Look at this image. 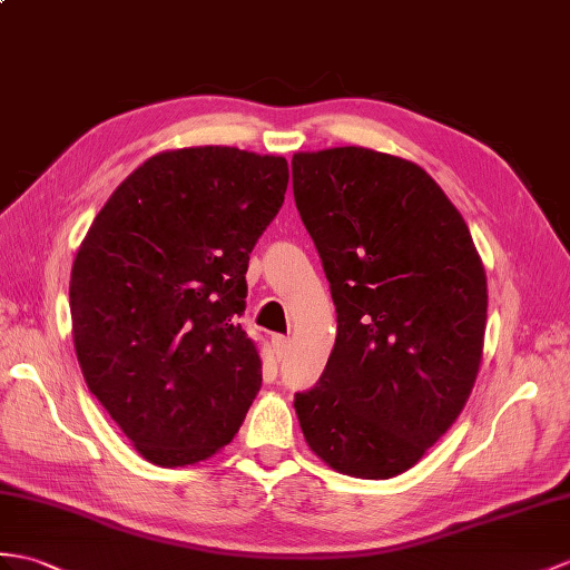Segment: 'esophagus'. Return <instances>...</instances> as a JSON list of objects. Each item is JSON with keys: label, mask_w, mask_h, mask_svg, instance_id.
Masks as SVG:
<instances>
[{"label": "esophagus", "mask_w": 570, "mask_h": 570, "mask_svg": "<svg viewBox=\"0 0 570 570\" xmlns=\"http://www.w3.org/2000/svg\"><path fill=\"white\" fill-rule=\"evenodd\" d=\"M272 347H274V352H276V356H282L286 354V350H288V337H284V335H274L272 337Z\"/></svg>", "instance_id": "1"}]
</instances>
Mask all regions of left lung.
Returning a JSON list of instances; mask_svg holds the SVG:
<instances>
[{"instance_id": "8db88e82", "label": "left lung", "mask_w": 570, "mask_h": 570, "mask_svg": "<svg viewBox=\"0 0 570 570\" xmlns=\"http://www.w3.org/2000/svg\"><path fill=\"white\" fill-rule=\"evenodd\" d=\"M294 198L337 311L323 376L296 393L308 446L354 479L415 466L481 366L488 291L469 225L425 169L368 148L296 153Z\"/></svg>"}]
</instances>
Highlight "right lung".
I'll list each match as a JSON object with an SVG mask.
<instances>
[{"instance_id":"right-lung-1","label":"right lung","mask_w":570,"mask_h":570,"mask_svg":"<svg viewBox=\"0 0 570 570\" xmlns=\"http://www.w3.org/2000/svg\"><path fill=\"white\" fill-rule=\"evenodd\" d=\"M286 184L284 157L167 150L118 184L77 249V362L150 464L216 454L255 401L262 360L240 325L245 272Z\"/></svg>"}]
</instances>
